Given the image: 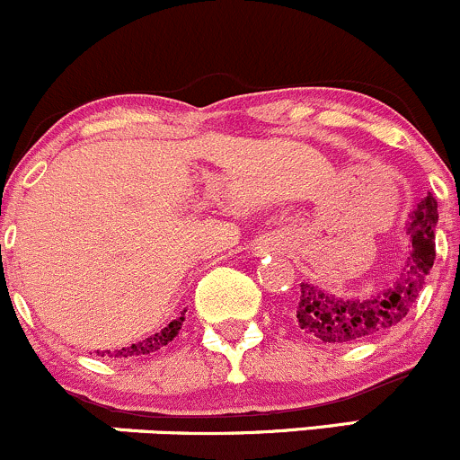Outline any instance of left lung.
I'll use <instances>...</instances> for the list:
<instances>
[{
    "label": "left lung",
    "mask_w": 460,
    "mask_h": 460,
    "mask_svg": "<svg viewBox=\"0 0 460 460\" xmlns=\"http://www.w3.org/2000/svg\"><path fill=\"white\" fill-rule=\"evenodd\" d=\"M437 200L428 194L411 214L406 234L411 235V257L393 284L367 296L332 295L323 288L301 284L295 321L304 334L327 345H351L393 330L415 305L426 277L435 264Z\"/></svg>",
    "instance_id": "obj_1"
}]
</instances>
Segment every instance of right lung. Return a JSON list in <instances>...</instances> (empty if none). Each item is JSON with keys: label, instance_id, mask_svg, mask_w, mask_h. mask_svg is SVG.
Returning <instances> with one entry per match:
<instances>
[{"label": "right lung", "instance_id": "add662e5", "mask_svg": "<svg viewBox=\"0 0 460 460\" xmlns=\"http://www.w3.org/2000/svg\"><path fill=\"white\" fill-rule=\"evenodd\" d=\"M185 316L181 314L179 319H174L172 323H170L168 327H164L161 332H156V334L144 338V341L135 342V345L130 347H122V349H115V351H98V356H104V353H109L111 358H137V356H148V353L153 351H159L161 347H165L168 342H172V338L179 334L181 325H183Z\"/></svg>", "mask_w": 460, "mask_h": 460}]
</instances>
